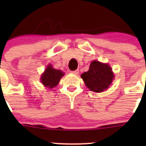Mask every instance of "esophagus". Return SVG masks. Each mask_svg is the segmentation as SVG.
<instances>
[{
    "label": "esophagus",
    "mask_w": 146,
    "mask_h": 146,
    "mask_svg": "<svg viewBox=\"0 0 146 146\" xmlns=\"http://www.w3.org/2000/svg\"><path fill=\"white\" fill-rule=\"evenodd\" d=\"M72 74H79V70H78V69H77V70L72 71Z\"/></svg>",
    "instance_id": "34e87169"
}]
</instances>
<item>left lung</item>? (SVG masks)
<instances>
[{
    "label": "left lung",
    "instance_id": "8db88e82",
    "mask_svg": "<svg viewBox=\"0 0 146 146\" xmlns=\"http://www.w3.org/2000/svg\"><path fill=\"white\" fill-rule=\"evenodd\" d=\"M81 77L91 91L99 93L109 87L113 82L114 75L108 64L94 60L91 62L89 70L82 74Z\"/></svg>",
    "mask_w": 146,
    "mask_h": 146
}]
</instances>
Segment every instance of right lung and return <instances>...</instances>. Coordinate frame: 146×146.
Returning <instances> with one entry per match:
<instances>
[{
	"label": "right lung",
	"instance_id": "add662e5",
	"mask_svg": "<svg viewBox=\"0 0 146 146\" xmlns=\"http://www.w3.org/2000/svg\"><path fill=\"white\" fill-rule=\"evenodd\" d=\"M64 74L61 71L53 69L52 66L49 65L41 77V81L44 86L52 88L57 86Z\"/></svg>",
	"mask_w": 146,
	"mask_h": 146
}]
</instances>
